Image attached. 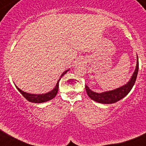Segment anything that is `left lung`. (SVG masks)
<instances>
[{"label":"left lung","instance_id":"left-lung-1","mask_svg":"<svg viewBox=\"0 0 146 146\" xmlns=\"http://www.w3.org/2000/svg\"><path fill=\"white\" fill-rule=\"evenodd\" d=\"M138 68H139V63H138V57L137 56V64L135 72L132 75L131 78L129 80L128 82L125 85L115 89V90H111V91L104 92L98 93L92 91L87 85H85L86 91H87V95L93 100L94 101L102 104H112L117 102L123 99V98L130 92L131 89L134 85L135 80H136L137 75H138Z\"/></svg>","mask_w":146,"mask_h":146}]
</instances>
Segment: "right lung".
I'll list each match as a JSON object with an SVG mask.
<instances>
[{
	"mask_svg": "<svg viewBox=\"0 0 146 146\" xmlns=\"http://www.w3.org/2000/svg\"><path fill=\"white\" fill-rule=\"evenodd\" d=\"M69 71V69L66 71H65L64 72H63V74H62L61 77H63L66 72ZM61 80V78L58 80L57 83H56V86H55L54 89L52 90L51 91L48 92L46 93V94H41V95H35V94H29V93H26L25 92L22 91L17 86H16V87L17 88V90H19L21 92L22 95L28 101L31 102H34V103H41V102H47L48 100H51V99L54 98V97L56 96V94L58 92V90H59V80Z\"/></svg>",
	"mask_w": 146,
	"mask_h": 146,
	"instance_id": "right-lung-1",
	"label": "right lung"
}]
</instances>
